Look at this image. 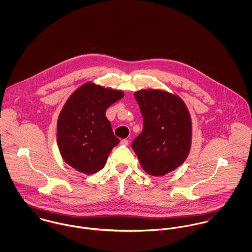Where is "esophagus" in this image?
I'll return each mask as SVG.
<instances>
[{
	"instance_id": "obj_1",
	"label": "esophagus",
	"mask_w": 252,
	"mask_h": 252,
	"mask_svg": "<svg viewBox=\"0 0 252 252\" xmlns=\"http://www.w3.org/2000/svg\"><path fill=\"white\" fill-rule=\"evenodd\" d=\"M120 144H122V145H128L129 142H128L126 139H124V140H122V141L120 142Z\"/></svg>"
}]
</instances>
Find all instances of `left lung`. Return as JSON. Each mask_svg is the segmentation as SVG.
<instances>
[{
    "instance_id": "1",
    "label": "left lung",
    "mask_w": 252,
    "mask_h": 252,
    "mask_svg": "<svg viewBox=\"0 0 252 252\" xmlns=\"http://www.w3.org/2000/svg\"><path fill=\"white\" fill-rule=\"evenodd\" d=\"M144 119L132 147L144 171L154 177L176 170L186 159L192 138L190 114L179 96L162 90L135 92Z\"/></svg>"
}]
</instances>
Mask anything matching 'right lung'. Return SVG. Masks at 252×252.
I'll return each instance as SVG.
<instances>
[{
	"mask_svg": "<svg viewBox=\"0 0 252 252\" xmlns=\"http://www.w3.org/2000/svg\"><path fill=\"white\" fill-rule=\"evenodd\" d=\"M123 96L120 90L87 82L66 102L58 117L57 144L65 162L76 171L91 175L104 168L119 143L106 110Z\"/></svg>",
	"mask_w": 252,
	"mask_h": 252,
	"instance_id": "add662e5",
	"label": "right lung"
}]
</instances>
